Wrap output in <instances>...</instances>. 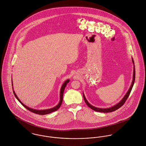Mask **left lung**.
Here are the masks:
<instances>
[{"mask_svg": "<svg viewBox=\"0 0 146 146\" xmlns=\"http://www.w3.org/2000/svg\"><path fill=\"white\" fill-rule=\"evenodd\" d=\"M132 63L133 64V78H132V82L131 83V85L130 86L129 88V90L127 91V93L125 94V95L123 96V98L122 99V100L120 101L119 103H117V104L115 105L114 106H111L110 108H97V107H95L94 106L92 105L90 103L87 101L86 99V96L84 95V94L83 93V98L84 99V101L86 102V104L90 108H91L92 110H94L95 111L101 112H111L114 111L116 110H117L118 109H119L121 108L123 104L125 103L126 100L127 99V98H129V94L131 92V90L133 88V86L134 85V83H135V63H134V60H133V58H132Z\"/></svg>", "mask_w": 146, "mask_h": 146, "instance_id": "8db88e82", "label": "left lung"}]
</instances>
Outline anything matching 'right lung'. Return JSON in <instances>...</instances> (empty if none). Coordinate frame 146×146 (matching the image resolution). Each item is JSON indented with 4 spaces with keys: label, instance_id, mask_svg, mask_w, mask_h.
Listing matches in <instances>:
<instances>
[{
    "label": "right lung",
    "instance_id": "right-lung-1",
    "mask_svg": "<svg viewBox=\"0 0 146 146\" xmlns=\"http://www.w3.org/2000/svg\"><path fill=\"white\" fill-rule=\"evenodd\" d=\"M69 82V79H67L64 83L63 84H62V86H61V88H60V102L59 103L54 107L52 108L51 109H46V110H36L34 109H32V108H30L28 106H26L25 105H24V104L22 103L20 100L18 98V97L17 96V95L16 94V93H15V91L14 90V89H13V86H12L13 88V93H14V94L15 95V98L17 99V100L21 103L22 104V105L23 106H24L26 109H27L28 110L30 111L33 113H36V114H38V115H46V114H48V113H50L52 112L55 111H57L60 108V105H62V103L63 102V92H64V89L66 88V86H67V84ZM11 83H12V86H13V80H11Z\"/></svg>",
    "mask_w": 146,
    "mask_h": 146
}]
</instances>
